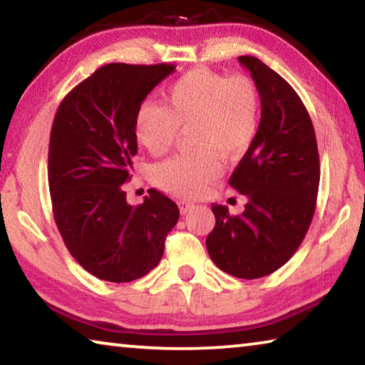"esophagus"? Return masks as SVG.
<instances>
[{
	"instance_id": "34e87169",
	"label": "esophagus",
	"mask_w": 365,
	"mask_h": 365,
	"mask_svg": "<svg viewBox=\"0 0 365 365\" xmlns=\"http://www.w3.org/2000/svg\"><path fill=\"white\" fill-rule=\"evenodd\" d=\"M195 207L193 202H188V201H178V209H180L182 214H187L188 211Z\"/></svg>"
}]
</instances>
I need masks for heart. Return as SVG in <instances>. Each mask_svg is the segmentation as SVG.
I'll list each match as a JSON object with an SVG mask.
<instances>
[{"label": "heart", "mask_w": 365, "mask_h": 365, "mask_svg": "<svg viewBox=\"0 0 365 365\" xmlns=\"http://www.w3.org/2000/svg\"><path fill=\"white\" fill-rule=\"evenodd\" d=\"M164 106L145 103L135 119V135L153 156H163L187 132L193 153L158 164L153 180L178 197H195L222 174L220 158L242 159L255 141L261 119V96L246 76L227 77L196 69L170 85Z\"/></svg>", "instance_id": "heart-1"}]
</instances>
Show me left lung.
<instances>
[{
  "label": "left lung",
  "mask_w": 365,
  "mask_h": 365,
  "mask_svg": "<svg viewBox=\"0 0 365 365\" xmlns=\"http://www.w3.org/2000/svg\"><path fill=\"white\" fill-rule=\"evenodd\" d=\"M238 61L261 96L257 135L228 180L248 202L240 215L212 205L215 227L206 246L220 270L252 280L285 265L304 240L316 212L320 163L311 115L292 85L261 59Z\"/></svg>",
  "instance_id": "left-lung-1"
}]
</instances>
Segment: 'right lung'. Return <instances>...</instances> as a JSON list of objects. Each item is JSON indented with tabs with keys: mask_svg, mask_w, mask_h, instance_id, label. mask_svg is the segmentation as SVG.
I'll return each instance as SVG.
<instances>
[{
	"mask_svg": "<svg viewBox=\"0 0 365 365\" xmlns=\"http://www.w3.org/2000/svg\"><path fill=\"white\" fill-rule=\"evenodd\" d=\"M174 64L100 67L61 101L48 150L53 215L72 257L98 279L125 283L156 267L180 211L158 190L127 205L138 151L135 119Z\"/></svg>",
	"mask_w": 365,
	"mask_h": 365,
	"instance_id": "right-lung-1",
	"label": "right lung"
}]
</instances>
